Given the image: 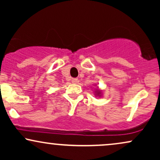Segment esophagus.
Returning a JSON list of instances; mask_svg holds the SVG:
<instances>
[{
    "label": "esophagus",
    "instance_id": "1",
    "mask_svg": "<svg viewBox=\"0 0 160 160\" xmlns=\"http://www.w3.org/2000/svg\"><path fill=\"white\" fill-rule=\"evenodd\" d=\"M71 81H72L73 83H78L79 82V80L78 78H73L72 80H71Z\"/></svg>",
    "mask_w": 160,
    "mask_h": 160
}]
</instances>
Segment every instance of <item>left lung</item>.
<instances>
[{
  "label": "left lung",
  "instance_id": "left-lung-1",
  "mask_svg": "<svg viewBox=\"0 0 160 160\" xmlns=\"http://www.w3.org/2000/svg\"><path fill=\"white\" fill-rule=\"evenodd\" d=\"M98 93H99V92H98Z\"/></svg>",
  "mask_w": 160,
  "mask_h": 160
}]
</instances>
